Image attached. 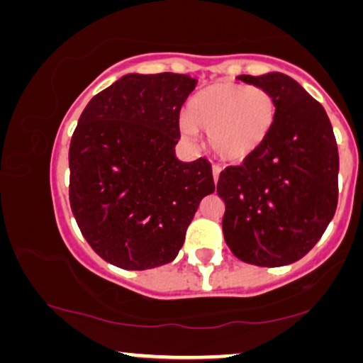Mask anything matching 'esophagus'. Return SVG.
Here are the masks:
<instances>
[{"instance_id":"1","label":"esophagus","mask_w":363,"mask_h":363,"mask_svg":"<svg viewBox=\"0 0 363 363\" xmlns=\"http://www.w3.org/2000/svg\"><path fill=\"white\" fill-rule=\"evenodd\" d=\"M212 174H213V182L217 184L218 174H220V167H218V166H212Z\"/></svg>"}]
</instances>
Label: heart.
<instances>
[{
  "instance_id": "b5f03b06",
  "label": "heart",
  "mask_w": 363,
  "mask_h": 363,
  "mask_svg": "<svg viewBox=\"0 0 363 363\" xmlns=\"http://www.w3.org/2000/svg\"><path fill=\"white\" fill-rule=\"evenodd\" d=\"M278 118V100L262 86L216 82L189 100L179 128L187 140L208 133L212 151L227 162L257 152Z\"/></svg>"
}]
</instances>
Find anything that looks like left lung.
<instances>
[{"instance_id": "1", "label": "left lung", "mask_w": 363, "mask_h": 363, "mask_svg": "<svg viewBox=\"0 0 363 363\" xmlns=\"http://www.w3.org/2000/svg\"><path fill=\"white\" fill-rule=\"evenodd\" d=\"M238 80L272 91L278 118L253 156L220 172L223 237L242 262L283 267L303 258L333 220L339 196L335 136L323 105L288 75Z\"/></svg>"}]
</instances>
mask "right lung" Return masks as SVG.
Returning <instances> with one entry per match:
<instances>
[{
  "instance_id": "right-lung-1",
  "label": "right lung",
  "mask_w": 363,
  "mask_h": 363,
  "mask_svg": "<svg viewBox=\"0 0 363 363\" xmlns=\"http://www.w3.org/2000/svg\"><path fill=\"white\" fill-rule=\"evenodd\" d=\"M197 80L128 74L82 111L69 147L70 208L105 262L150 269L172 262L201 201L216 191L212 166L182 162L179 111Z\"/></svg>"
}]
</instances>
